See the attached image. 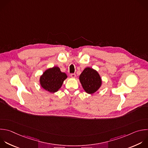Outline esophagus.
<instances>
[{"instance_id": "1", "label": "esophagus", "mask_w": 148, "mask_h": 148, "mask_svg": "<svg viewBox=\"0 0 148 148\" xmlns=\"http://www.w3.org/2000/svg\"><path fill=\"white\" fill-rule=\"evenodd\" d=\"M70 76L72 77V78H75L76 77V74L75 73H72L70 74Z\"/></svg>"}]
</instances>
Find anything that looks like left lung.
Listing matches in <instances>:
<instances>
[{
	"instance_id": "8db88e82",
	"label": "left lung",
	"mask_w": 148,
	"mask_h": 148,
	"mask_svg": "<svg viewBox=\"0 0 148 148\" xmlns=\"http://www.w3.org/2000/svg\"><path fill=\"white\" fill-rule=\"evenodd\" d=\"M79 81L84 89L89 94L97 91L102 84L99 74L90 67H87L84 70L79 76Z\"/></svg>"
}]
</instances>
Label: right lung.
<instances>
[{
    "label": "right lung",
    "mask_w": 148,
    "mask_h": 148,
    "mask_svg": "<svg viewBox=\"0 0 148 148\" xmlns=\"http://www.w3.org/2000/svg\"><path fill=\"white\" fill-rule=\"evenodd\" d=\"M67 76L58 67L46 70L40 78L41 86L49 92H56L62 86Z\"/></svg>",
    "instance_id": "obj_1"
}]
</instances>
